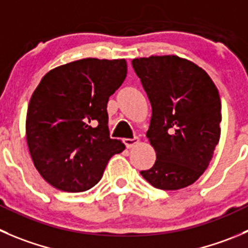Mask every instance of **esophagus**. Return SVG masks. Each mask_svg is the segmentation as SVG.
I'll list each match as a JSON object with an SVG mask.
<instances>
[{
  "instance_id": "obj_1",
  "label": "esophagus",
  "mask_w": 248,
  "mask_h": 248,
  "mask_svg": "<svg viewBox=\"0 0 248 248\" xmlns=\"http://www.w3.org/2000/svg\"><path fill=\"white\" fill-rule=\"evenodd\" d=\"M124 143L126 144L127 148H133L134 145L139 143V138L138 137H134V138H126L124 139Z\"/></svg>"
}]
</instances>
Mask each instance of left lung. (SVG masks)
Returning <instances> with one entry per match:
<instances>
[{
	"label": "left lung",
	"instance_id": "obj_1",
	"mask_svg": "<svg viewBox=\"0 0 248 248\" xmlns=\"http://www.w3.org/2000/svg\"><path fill=\"white\" fill-rule=\"evenodd\" d=\"M150 100L146 137L156 161L140 174L161 190H178L200 178L220 138L219 93L203 69L177 55L132 60Z\"/></svg>",
	"mask_w": 248,
	"mask_h": 248
}]
</instances>
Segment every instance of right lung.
Instances as JSON below:
<instances>
[{
    "label": "right lung",
    "instance_id": "add662e5",
    "mask_svg": "<svg viewBox=\"0 0 248 248\" xmlns=\"http://www.w3.org/2000/svg\"><path fill=\"white\" fill-rule=\"evenodd\" d=\"M127 75L124 59L86 58L48 71L26 114V141L36 170L52 186L81 193L124 150L108 127L109 97Z\"/></svg>",
    "mask_w": 248,
    "mask_h": 248
}]
</instances>
